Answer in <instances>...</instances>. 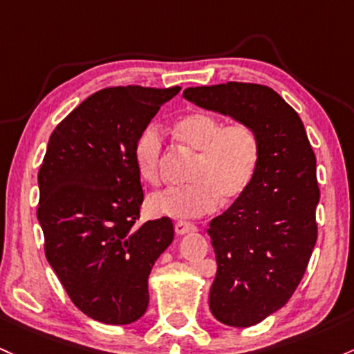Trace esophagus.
Returning <instances> with one entry per match:
<instances>
[{
  "label": "esophagus",
  "instance_id": "1",
  "mask_svg": "<svg viewBox=\"0 0 354 354\" xmlns=\"http://www.w3.org/2000/svg\"><path fill=\"white\" fill-rule=\"evenodd\" d=\"M196 227L193 223H189V221H176L174 223V232H176L178 235H185V234H189V232H195Z\"/></svg>",
  "mask_w": 354,
  "mask_h": 354
}]
</instances>
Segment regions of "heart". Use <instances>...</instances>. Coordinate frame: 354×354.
Segmentation results:
<instances>
[{
  "instance_id": "1",
  "label": "heart",
  "mask_w": 354,
  "mask_h": 354,
  "mask_svg": "<svg viewBox=\"0 0 354 354\" xmlns=\"http://www.w3.org/2000/svg\"><path fill=\"white\" fill-rule=\"evenodd\" d=\"M173 136L196 154L192 185L168 188L149 198L156 215L195 218L215 212L223 203L239 200L254 181L260 161V139L254 127L243 122L225 124L208 112H192L173 126ZM162 134L158 124H149L134 146L136 168L142 180L158 185Z\"/></svg>"
}]
</instances>
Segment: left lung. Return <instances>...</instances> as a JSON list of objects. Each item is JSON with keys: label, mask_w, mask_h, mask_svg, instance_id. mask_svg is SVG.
<instances>
[{"label": "left lung", "mask_w": 354, "mask_h": 354, "mask_svg": "<svg viewBox=\"0 0 354 354\" xmlns=\"http://www.w3.org/2000/svg\"><path fill=\"white\" fill-rule=\"evenodd\" d=\"M183 97L248 124L260 139L254 181L207 230L216 257L209 310L223 324L248 328L286 306L309 263L317 240L316 156L297 112L267 85L189 87Z\"/></svg>", "instance_id": "left-lung-1"}]
</instances>
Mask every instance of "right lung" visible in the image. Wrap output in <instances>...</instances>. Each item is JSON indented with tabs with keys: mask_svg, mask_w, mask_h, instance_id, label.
Wrapping results in <instances>:
<instances>
[{
	"mask_svg": "<svg viewBox=\"0 0 354 354\" xmlns=\"http://www.w3.org/2000/svg\"><path fill=\"white\" fill-rule=\"evenodd\" d=\"M180 91L95 92L55 127L38 171L46 260L73 304L104 324H131L146 313L151 269L173 242L168 216L136 225L145 193L134 146Z\"/></svg>",
	"mask_w": 354,
	"mask_h": 354,
	"instance_id": "add662e5",
	"label": "right lung"
}]
</instances>
